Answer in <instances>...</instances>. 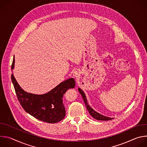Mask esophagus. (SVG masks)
Segmentation results:
<instances>
[{"instance_id":"1","label":"esophagus","mask_w":147,"mask_h":147,"mask_svg":"<svg viewBox=\"0 0 147 147\" xmlns=\"http://www.w3.org/2000/svg\"><path fill=\"white\" fill-rule=\"evenodd\" d=\"M73 76L75 77V78H79L80 76V71L78 70H75L74 72H73Z\"/></svg>"}]
</instances>
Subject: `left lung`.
I'll return each mask as SVG.
<instances>
[{
    "label": "left lung",
    "mask_w": 147,
    "mask_h": 147,
    "mask_svg": "<svg viewBox=\"0 0 147 147\" xmlns=\"http://www.w3.org/2000/svg\"><path fill=\"white\" fill-rule=\"evenodd\" d=\"M78 91L80 92V94L81 95V96H82V97L83 98L84 102V103H85L86 107L87 109H88V111L89 112V113L91 115L92 117H93L94 119H96L98 120H105V121H107V120H111L112 119L111 117L104 116L98 113V112H95L94 110H93L88 105L87 100V98H86V95H85L84 92L83 91L81 90L80 88H78Z\"/></svg>",
    "instance_id": "obj_1"
}]
</instances>
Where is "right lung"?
I'll return each instance as SVG.
<instances>
[{
    "label": "right lung",
    "mask_w": 147,
    "mask_h": 147,
    "mask_svg": "<svg viewBox=\"0 0 147 147\" xmlns=\"http://www.w3.org/2000/svg\"><path fill=\"white\" fill-rule=\"evenodd\" d=\"M14 57L11 69L14 67ZM11 78L17 99L24 111L36 119L49 123H56L64 119L66 110L63 97L67 90L75 87L74 78H69L43 95L26 92L20 87L13 74Z\"/></svg>",
    "instance_id": "1"
}]
</instances>
